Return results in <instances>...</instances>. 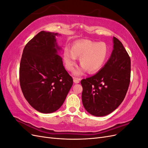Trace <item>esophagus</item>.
<instances>
[{
  "label": "esophagus",
  "instance_id": "obj_1",
  "mask_svg": "<svg viewBox=\"0 0 148 148\" xmlns=\"http://www.w3.org/2000/svg\"><path fill=\"white\" fill-rule=\"evenodd\" d=\"M80 78H73V82L74 83H79V81H80Z\"/></svg>",
  "mask_w": 148,
  "mask_h": 148
}]
</instances>
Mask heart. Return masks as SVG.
I'll return each instance as SVG.
<instances>
[{
    "instance_id": "obj_1",
    "label": "heart",
    "mask_w": 148,
    "mask_h": 148,
    "mask_svg": "<svg viewBox=\"0 0 148 148\" xmlns=\"http://www.w3.org/2000/svg\"><path fill=\"white\" fill-rule=\"evenodd\" d=\"M109 55V49L104 42H97L89 40H82L75 42L72 47H65L64 60L67 70L71 71L77 64V57L82 66L74 71L79 76L84 71L95 73L99 71L105 64Z\"/></svg>"
}]
</instances>
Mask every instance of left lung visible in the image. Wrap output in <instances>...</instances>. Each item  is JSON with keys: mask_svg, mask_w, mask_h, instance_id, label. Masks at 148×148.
<instances>
[{"mask_svg": "<svg viewBox=\"0 0 148 148\" xmlns=\"http://www.w3.org/2000/svg\"><path fill=\"white\" fill-rule=\"evenodd\" d=\"M114 49L104 66L96 75L83 79V104L97 117L112 112L126 96L130 82L131 60L122 43L114 37Z\"/></svg>", "mask_w": 148, "mask_h": 148, "instance_id": "8db88e82", "label": "left lung"}]
</instances>
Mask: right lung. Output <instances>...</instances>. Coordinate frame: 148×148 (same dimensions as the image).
I'll return each instance as SVG.
<instances>
[{
  "label": "right lung",
  "instance_id": "obj_1",
  "mask_svg": "<svg viewBox=\"0 0 148 148\" xmlns=\"http://www.w3.org/2000/svg\"><path fill=\"white\" fill-rule=\"evenodd\" d=\"M58 33H38L26 44L20 65V83L25 99L34 109L52 113L63 104L73 78L57 54Z\"/></svg>",
  "mask_w": 148,
  "mask_h": 148
}]
</instances>
